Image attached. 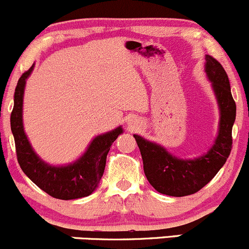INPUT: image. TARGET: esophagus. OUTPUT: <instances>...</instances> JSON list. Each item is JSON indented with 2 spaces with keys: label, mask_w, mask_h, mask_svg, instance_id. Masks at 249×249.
<instances>
[{
  "label": "esophagus",
  "mask_w": 249,
  "mask_h": 249,
  "mask_svg": "<svg viewBox=\"0 0 249 249\" xmlns=\"http://www.w3.org/2000/svg\"><path fill=\"white\" fill-rule=\"evenodd\" d=\"M130 124H131V128H132V126H136L137 123H136V121H133V119H131V121H130Z\"/></svg>",
  "instance_id": "obj_1"
}]
</instances>
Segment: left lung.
I'll return each mask as SVG.
<instances>
[{"instance_id": "1", "label": "left lung", "mask_w": 249, "mask_h": 249, "mask_svg": "<svg viewBox=\"0 0 249 249\" xmlns=\"http://www.w3.org/2000/svg\"><path fill=\"white\" fill-rule=\"evenodd\" d=\"M205 72L212 85L219 107L218 134L212 147L194 159L173 156L161 145L133 134L141 150L145 176L159 193L185 196L198 192L224 166L232 150V127L235 122L236 105L228 76L222 65L212 56H205Z\"/></svg>"}]
</instances>
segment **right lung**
<instances>
[{
    "label": "right lung",
    "mask_w": 249,
    "mask_h": 249,
    "mask_svg": "<svg viewBox=\"0 0 249 249\" xmlns=\"http://www.w3.org/2000/svg\"><path fill=\"white\" fill-rule=\"evenodd\" d=\"M34 67L18 79L10 126L15 139L17 160L25 176L41 190L56 199L71 200L90 196L98 187L104 173L107 156L112 142L123 133L122 126L95 137L84 153L67 165H51L44 161L31 146L23 126V96L25 83Z\"/></svg>",
    "instance_id": "right-lung-1"
}]
</instances>
